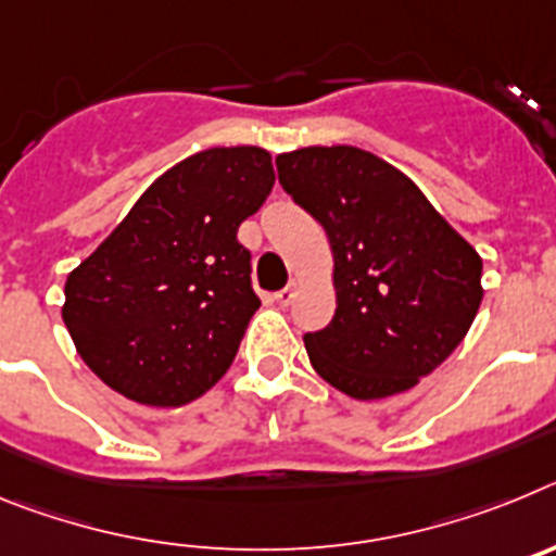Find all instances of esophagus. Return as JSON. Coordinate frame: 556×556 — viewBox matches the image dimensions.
Here are the masks:
<instances>
[{
    "label": "esophagus",
    "instance_id": "obj_1",
    "mask_svg": "<svg viewBox=\"0 0 556 556\" xmlns=\"http://www.w3.org/2000/svg\"><path fill=\"white\" fill-rule=\"evenodd\" d=\"M294 292H298V281H289V287H283L281 292L275 294V301L281 303V306H289L294 301Z\"/></svg>",
    "mask_w": 556,
    "mask_h": 556
}]
</instances>
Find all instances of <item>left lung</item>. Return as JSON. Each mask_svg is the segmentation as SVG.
<instances>
[{
	"mask_svg": "<svg viewBox=\"0 0 556 556\" xmlns=\"http://www.w3.org/2000/svg\"><path fill=\"white\" fill-rule=\"evenodd\" d=\"M278 180L326 228L337 312L306 333L323 381L356 401L440 367L481 306V255L397 166L351 144L281 152Z\"/></svg>",
	"mask_w": 556,
	"mask_h": 556,
	"instance_id": "8db88e82",
	"label": "left lung"
}]
</instances>
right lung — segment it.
Segmentation results:
<instances>
[{
  "instance_id": "add662e5",
  "label": "right lung",
  "mask_w": 556,
  "mask_h": 556,
  "mask_svg": "<svg viewBox=\"0 0 556 556\" xmlns=\"http://www.w3.org/2000/svg\"><path fill=\"white\" fill-rule=\"evenodd\" d=\"M262 147H211L166 169L66 278L80 358L144 406H184L228 372L262 301L236 230L273 191Z\"/></svg>"
}]
</instances>
